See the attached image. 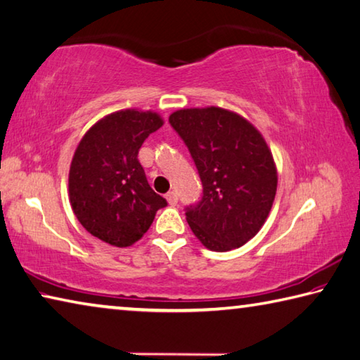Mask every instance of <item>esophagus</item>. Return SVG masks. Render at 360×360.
<instances>
[{
  "instance_id": "1",
  "label": "esophagus",
  "mask_w": 360,
  "mask_h": 360,
  "mask_svg": "<svg viewBox=\"0 0 360 360\" xmlns=\"http://www.w3.org/2000/svg\"><path fill=\"white\" fill-rule=\"evenodd\" d=\"M165 198H167V201H168L172 206H176V202H178V195H176L174 192H168V193L165 195Z\"/></svg>"
}]
</instances>
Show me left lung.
<instances>
[{"mask_svg":"<svg viewBox=\"0 0 360 360\" xmlns=\"http://www.w3.org/2000/svg\"><path fill=\"white\" fill-rule=\"evenodd\" d=\"M169 124L191 151L202 198L186 212L195 236L212 252L243 247L263 228L277 192V167L253 124L220 107L181 108Z\"/></svg>","mask_w":360,"mask_h":360,"instance_id":"1","label":"left lung"}]
</instances>
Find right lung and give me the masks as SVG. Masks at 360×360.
Returning a JSON list of instances; mask_svg holds the SVG:
<instances>
[{"label": "right lung", "mask_w": 360, "mask_h": 360, "mask_svg": "<svg viewBox=\"0 0 360 360\" xmlns=\"http://www.w3.org/2000/svg\"><path fill=\"white\" fill-rule=\"evenodd\" d=\"M162 126L158 112L126 108L101 117L82 136L69 168V201L94 238L120 248L134 245L167 206L139 162L143 141Z\"/></svg>", "instance_id": "right-lung-1"}]
</instances>
